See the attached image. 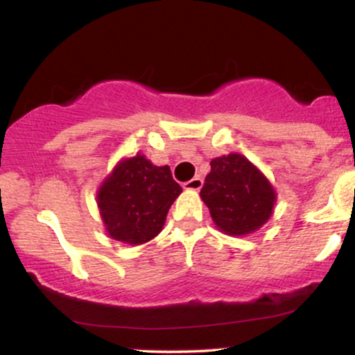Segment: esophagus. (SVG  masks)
I'll list each match as a JSON object with an SVG mask.
<instances>
[{"label":"esophagus","mask_w":355,"mask_h":355,"mask_svg":"<svg viewBox=\"0 0 355 355\" xmlns=\"http://www.w3.org/2000/svg\"><path fill=\"white\" fill-rule=\"evenodd\" d=\"M202 185H203L202 178L200 177H195V178H191V180L183 183V189H187V190H200Z\"/></svg>","instance_id":"34e87169"}]
</instances>
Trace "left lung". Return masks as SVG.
<instances>
[{"mask_svg":"<svg viewBox=\"0 0 355 355\" xmlns=\"http://www.w3.org/2000/svg\"><path fill=\"white\" fill-rule=\"evenodd\" d=\"M211 220L223 234L242 237L270 218L277 193L267 177L243 155L230 153L210 162L200 190Z\"/></svg>","mask_w":355,"mask_h":355,"instance_id":"8db88e82","label":"left lung"}]
</instances>
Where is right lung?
I'll list each match as a JSON object with an SVG mask.
<instances>
[{
	"label": "right lung",
	"instance_id": "right-lung-1",
	"mask_svg": "<svg viewBox=\"0 0 355 355\" xmlns=\"http://www.w3.org/2000/svg\"><path fill=\"white\" fill-rule=\"evenodd\" d=\"M180 193L168 165L157 166L138 153L118 162L101 183L96 202L110 237L140 245L160 234Z\"/></svg>",
	"mask_w": 355,
	"mask_h": 355
}]
</instances>
